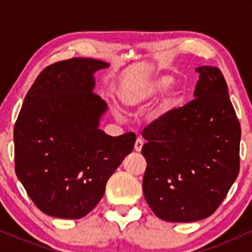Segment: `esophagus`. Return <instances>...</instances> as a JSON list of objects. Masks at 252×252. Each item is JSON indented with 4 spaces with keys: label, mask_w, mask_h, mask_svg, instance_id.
I'll return each instance as SVG.
<instances>
[{
    "label": "esophagus",
    "mask_w": 252,
    "mask_h": 252,
    "mask_svg": "<svg viewBox=\"0 0 252 252\" xmlns=\"http://www.w3.org/2000/svg\"><path fill=\"white\" fill-rule=\"evenodd\" d=\"M142 147H143V141L141 140V138H137L135 142V150L136 152H141Z\"/></svg>",
    "instance_id": "esophagus-1"
}]
</instances>
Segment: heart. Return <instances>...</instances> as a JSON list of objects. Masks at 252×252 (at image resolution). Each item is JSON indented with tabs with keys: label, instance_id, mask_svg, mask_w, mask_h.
<instances>
[{
	"label": "heart",
	"instance_id": "heart-1",
	"mask_svg": "<svg viewBox=\"0 0 252 252\" xmlns=\"http://www.w3.org/2000/svg\"><path fill=\"white\" fill-rule=\"evenodd\" d=\"M173 82H174V77H173L172 74L158 73L153 78H150L147 82L141 83L140 85L135 86L134 89L129 90V91L126 92H123L121 98H122V102L126 108H140V106L148 103L149 100L154 99L156 96L162 94L163 91H166V90L172 85ZM181 97L182 91L180 89L172 90V91L161 100V103L158 104V108L155 109L154 114H153V120H161L164 115L168 114L170 110L179 103ZM116 115L118 117H121L120 111H116Z\"/></svg>",
	"mask_w": 252,
	"mask_h": 252
}]
</instances>
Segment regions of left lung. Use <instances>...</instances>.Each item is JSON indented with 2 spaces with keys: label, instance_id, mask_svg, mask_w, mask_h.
I'll return each instance as SVG.
<instances>
[{
  "label": "left lung",
  "instance_id": "8db88e82",
  "mask_svg": "<svg viewBox=\"0 0 252 252\" xmlns=\"http://www.w3.org/2000/svg\"><path fill=\"white\" fill-rule=\"evenodd\" d=\"M194 99L149 124L143 194L156 217L190 222L218 209L239 173L241 124L218 67L199 66Z\"/></svg>",
  "mask_w": 252,
  "mask_h": 252
}]
</instances>
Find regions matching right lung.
Returning a JSON list of instances; mask_svg holds the SVG:
<instances>
[{
  "label": "right lung",
  "mask_w": 252,
  "mask_h": 252,
  "mask_svg": "<svg viewBox=\"0 0 252 252\" xmlns=\"http://www.w3.org/2000/svg\"><path fill=\"white\" fill-rule=\"evenodd\" d=\"M109 66L90 58L56 63L26 94L14 128L15 172L46 215L85 217L134 149V132L112 137L98 128L108 105L94 92V74Z\"/></svg>",
  "instance_id": "1"
}]
</instances>
